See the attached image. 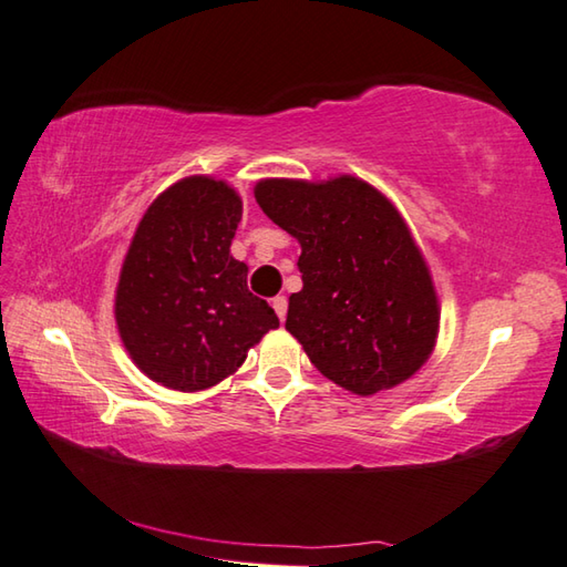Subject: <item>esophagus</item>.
I'll list each match as a JSON object with an SVG mask.
<instances>
[{
	"label": "esophagus",
	"instance_id": "1",
	"mask_svg": "<svg viewBox=\"0 0 567 567\" xmlns=\"http://www.w3.org/2000/svg\"><path fill=\"white\" fill-rule=\"evenodd\" d=\"M272 309H275V315L280 317V321H285V317H287V299L282 295H277L272 299Z\"/></svg>",
	"mask_w": 567,
	"mask_h": 567
}]
</instances>
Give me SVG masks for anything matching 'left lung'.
Returning a JSON list of instances; mask_svg holds the SVG:
<instances>
[{
  "label": "left lung",
  "mask_w": 567,
  "mask_h": 567,
  "mask_svg": "<svg viewBox=\"0 0 567 567\" xmlns=\"http://www.w3.org/2000/svg\"><path fill=\"white\" fill-rule=\"evenodd\" d=\"M256 199L302 246L285 329L323 378L368 396L409 380L439 336L426 260L394 204L353 175L260 179Z\"/></svg>",
  "instance_id": "obj_1"
}]
</instances>
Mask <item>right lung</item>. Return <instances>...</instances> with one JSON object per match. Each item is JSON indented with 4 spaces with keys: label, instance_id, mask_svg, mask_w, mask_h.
Here are the masks:
<instances>
[{
    "label": "right lung",
    "instance_id": "1",
    "mask_svg": "<svg viewBox=\"0 0 567 567\" xmlns=\"http://www.w3.org/2000/svg\"><path fill=\"white\" fill-rule=\"evenodd\" d=\"M240 214L234 187L192 175L158 195L131 238L114 317L131 360L163 388H214L280 327L231 256Z\"/></svg>",
    "mask_w": 567,
    "mask_h": 567
}]
</instances>
